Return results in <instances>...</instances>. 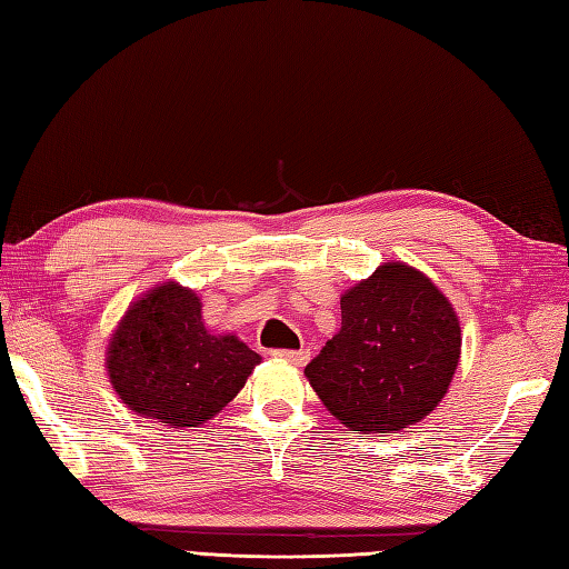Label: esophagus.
<instances>
[{
    "instance_id": "esophagus-1",
    "label": "esophagus",
    "mask_w": 569,
    "mask_h": 569,
    "mask_svg": "<svg viewBox=\"0 0 569 569\" xmlns=\"http://www.w3.org/2000/svg\"><path fill=\"white\" fill-rule=\"evenodd\" d=\"M274 356L297 365V368H301V365L309 360V350H274Z\"/></svg>"
}]
</instances>
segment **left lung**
Instances as JSON below:
<instances>
[{
    "mask_svg": "<svg viewBox=\"0 0 569 569\" xmlns=\"http://www.w3.org/2000/svg\"><path fill=\"white\" fill-rule=\"evenodd\" d=\"M460 346L448 297L423 272L385 262L340 297V331L305 375L350 431H401L446 397Z\"/></svg>",
    "mask_w": 569,
    "mask_h": 569,
    "instance_id": "1",
    "label": "left lung"
}]
</instances>
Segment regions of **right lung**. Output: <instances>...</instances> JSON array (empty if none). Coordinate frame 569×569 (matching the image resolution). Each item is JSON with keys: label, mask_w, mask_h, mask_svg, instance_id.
Here are the masks:
<instances>
[{"label": "right lung", "mask_w": 569, "mask_h": 569, "mask_svg": "<svg viewBox=\"0 0 569 569\" xmlns=\"http://www.w3.org/2000/svg\"><path fill=\"white\" fill-rule=\"evenodd\" d=\"M260 362L236 336H213L192 289L162 282L133 301L109 338L107 372L143 419L194 428L213 419Z\"/></svg>", "instance_id": "right-lung-1"}]
</instances>
